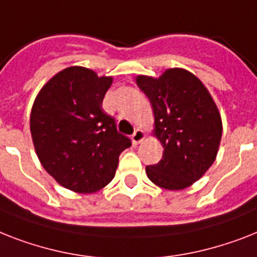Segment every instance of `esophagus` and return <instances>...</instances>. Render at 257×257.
Listing matches in <instances>:
<instances>
[{"instance_id":"34e87169","label":"esophagus","mask_w":257,"mask_h":257,"mask_svg":"<svg viewBox=\"0 0 257 257\" xmlns=\"http://www.w3.org/2000/svg\"><path fill=\"white\" fill-rule=\"evenodd\" d=\"M144 139H145V132H144L143 129H136L135 133L132 135L133 145H139Z\"/></svg>"}]
</instances>
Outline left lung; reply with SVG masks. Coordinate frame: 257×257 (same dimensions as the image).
Masks as SVG:
<instances>
[{"label": "left lung", "mask_w": 257, "mask_h": 257, "mask_svg": "<svg viewBox=\"0 0 257 257\" xmlns=\"http://www.w3.org/2000/svg\"><path fill=\"white\" fill-rule=\"evenodd\" d=\"M136 83L149 97L153 135L164 147L161 161L147 166L148 178L166 190H183L214 164L222 139V117L199 79L183 68L160 76L139 75Z\"/></svg>", "instance_id": "1"}]
</instances>
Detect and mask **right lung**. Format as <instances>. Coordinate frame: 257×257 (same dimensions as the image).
I'll list each match as a JSON object with an SVG mask.
<instances>
[{"instance_id":"add662e5","label":"right lung","mask_w":257,"mask_h":257,"mask_svg":"<svg viewBox=\"0 0 257 257\" xmlns=\"http://www.w3.org/2000/svg\"><path fill=\"white\" fill-rule=\"evenodd\" d=\"M112 81L80 66L64 68L42 87L31 108V137L42 166L75 193L107 186L118 156L132 144L101 107Z\"/></svg>"}]
</instances>
